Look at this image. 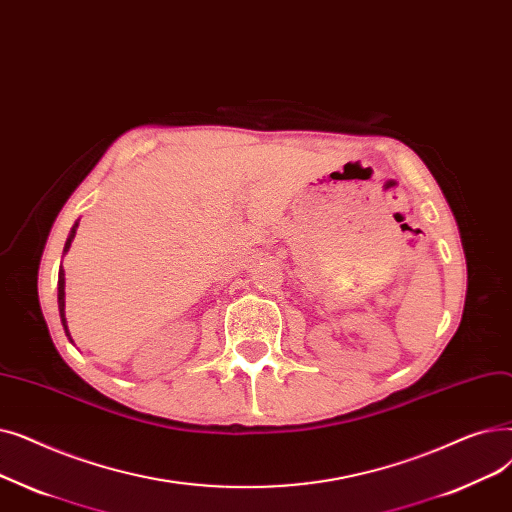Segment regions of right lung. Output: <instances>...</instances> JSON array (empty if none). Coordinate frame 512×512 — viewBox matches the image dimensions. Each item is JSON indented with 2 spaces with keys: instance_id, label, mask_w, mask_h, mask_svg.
<instances>
[{
  "instance_id": "right-lung-1",
  "label": "right lung",
  "mask_w": 512,
  "mask_h": 512,
  "mask_svg": "<svg viewBox=\"0 0 512 512\" xmlns=\"http://www.w3.org/2000/svg\"><path fill=\"white\" fill-rule=\"evenodd\" d=\"M75 231H77V225L72 227V231H70V235H68V239H66L64 252H68L70 241H72V237H75ZM58 308H60V319H62L64 331H66V335H68V339H70V333H68V327H66V319H64V271H62V266H60V275H58Z\"/></svg>"
}]
</instances>
